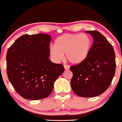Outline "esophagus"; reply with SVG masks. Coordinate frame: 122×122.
Masks as SVG:
<instances>
[{
  "label": "esophagus",
  "instance_id": "1",
  "mask_svg": "<svg viewBox=\"0 0 122 122\" xmlns=\"http://www.w3.org/2000/svg\"><path fill=\"white\" fill-rule=\"evenodd\" d=\"M64 68H65V70H68L69 69V67L67 65H64Z\"/></svg>",
  "mask_w": 122,
  "mask_h": 122
}]
</instances>
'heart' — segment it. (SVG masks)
Wrapping results in <instances>:
<instances>
[{
	"label": "heart",
	"mask_w": 122,
	"mask_h": 122,
	"mask_svg": "<svg viewBox=\"0 0 122 122\" xmlns=\"http://www.w3.org/2000/svg\"><path fill=\"white\" fill-rule=\"evenodd\" d=\"M92 47V40L85 34H66L59 37L55 46L50 47L49 52L52 59L59 62L63 59L65 54L69 62L78 65L88 56Z\"/></svg>",
	"instance_id": "heart-1"
}]
</instances>
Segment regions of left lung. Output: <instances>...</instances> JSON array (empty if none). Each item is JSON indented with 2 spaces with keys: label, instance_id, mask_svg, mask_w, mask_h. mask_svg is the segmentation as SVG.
<instances>
[{
  "label": "left lung",
  "instance_id": "left-lung-1",
  "mask_svg": "<svg viewBox=\"0 0 122 122\" xmlns=\"http://www.w3.org/2000/svg\"><path fill=\"white\" fill-rule=\"evenodd\" d=\"M94 43L87 58L70 67L73 73L71 85L79 97H94L106 91L115 74V53L106 37L97 31H86Z\"/></svg>",
  "mask_w": 122,
  "mask_h": 122
}]
</instances>
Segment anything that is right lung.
Here are the masks:
<instances>
[{
  "label": "right lung",
  "instance_id": "obj_1",
  "mask_svg": "<svg viewBox=\"0 0 122 122\" xmlns=\"http://www.w3.org/2000/svg\"><path fill=\"white\" fill-rule=\"evenodd\" d=\"M51 40V36L46 34L23 35L8 49V79L24 98L36 100L49 97L55 81L65 71L63 65L49 59Z\"/></svg>",
  "mask_w": 122,
  "mask_h": 122
}]
</instances>
